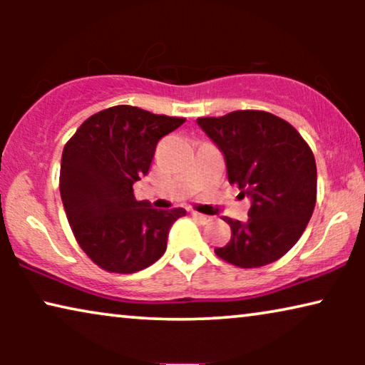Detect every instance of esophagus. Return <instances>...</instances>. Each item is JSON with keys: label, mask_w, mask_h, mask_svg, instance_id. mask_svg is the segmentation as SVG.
Masks as SVG:
<instances>
[{"label": "esophagus", "mask_w": 365, "mask_h": 365, "mask_svg": "<svg viewBox=\"0 0 365 365\" xmlns=\"http://www.w3.org/2000/svg\"><path fill=\"white\" fill-rule=\"evenodd\" d=\"M192 217L196 219V221H199L201 224H207L212 221L211 216H204V214H199V212H192Z\"/></svg>", "instance_id": "1"}]
</instances>
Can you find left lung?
Segmentation results:
<instances>
[{"label": "left lung", "instance_id": "1", "mask_svg": "<svg viewBox=\"0 0 365 365\" xmlns=\"http://www.w3.org/2000/svg\"><path fill=\"white\" fill-rule=\"evenodd\" d=\"M197 124L222 153L229 182L251 199L246 222L224 219L232 236L216 254L244 269L277 261L302 236L316 206L311 148L291 124L266 111L199 118Z\"/></svg>", "mask_w": 365, "mask_h": 365}]
</instances>
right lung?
Returning <instances> with one entry per match:
<instances>
[{
  "label": "right lung",
  "instance_id": "1",
  "mask_svg": "<svg viewBox=\"0 0 365 365\" xmlns=\"http://www.w3.org/2000/svg\"><path fill=\"white\" fill-rule=\"evenodd\" d=\"M184 121L113 106L88 118L64 146V211L79 246L104 271L131 274L151 266L166 251L169 229L186 216V209H154L133 192L149 173L159 139Z\"/></svg>",
  "mask_w": 365,
  "mask_h": 365
}]
</instances>
